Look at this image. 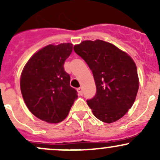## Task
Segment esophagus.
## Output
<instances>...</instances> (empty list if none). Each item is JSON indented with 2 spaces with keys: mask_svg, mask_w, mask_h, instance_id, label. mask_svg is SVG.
<instances>
[{
  "mask_svg": "<svg viewBox=\"0 0 160 160\" xmlns=\"http://www.w3.org/2000/svg\"><path fill=\"white\" fill-rule=\"evenodd\" d=\"M77 92H78L80 95H83V89H82V88H77Z\"/></svg>",
  "mask_w": 160,
  "mask_h": 160,
  "instance_id": "34e87169",
  "label": "esophagus"
}]
</instances>
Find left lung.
<instances>
[{"label": "left lung", "mask_w": 160, "mask_h": 160, "mask_svg": "<svg viewBox=\"0 0 160 160\" xmlns=\"http://www.w3.org/2000/svg\"><path fill=\"white\" fill-rule=\"evenodd\" d=\"M93 72L97 93L88 100L93 115L105 123L122 118L133 105L139 80L129 55L103 40H85L73 47Z\"/></svg>", "instance_id": "8db88e82"}]
</instances>
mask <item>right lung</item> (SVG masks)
Returning a JSON list of instances; mask_svg holds the SVG:
<instances>
[{
  "label": "right lung",
  "instance_id": "obj_1",
  "mask_svg": "<svg viewBox=\"0 0 160 160\" xmlns=\"http://www.w3.org/2000/svg\"><path fill=\"white\" fill-rule=\"evenodd\" d=\"M72 51V43L48 45L28 59L21 74V91L27 108L48 123L62 122L78 97L63 67Z\"/></svg>",
  "mask_w": 160,
  "mask_h": 160
}]
</instances>
